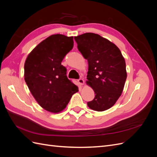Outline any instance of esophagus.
I'll list each match as a JSON object with an SVG mask.
<instances>
[{"label": "esophagus", "instance_id": "1", "mask_svg": "<svg viewBox=\"0 0 157 157\" xmlns=\"http://www.w3.org/2000/svg\"><path fill=\"white\" fill-rule=\"evenodd\" d=\"M78 82L81 85H84V80L82 78H79L78 80Z\"/></svg>", "mask_w": 157, "mask_h": 157}]
</instances>
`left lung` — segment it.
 I'll return each instance as SVG.
<instances>
[{"mask_svg": "<svg viewBox=\"0 0 157 157\" xmlns=\"http://www.w3.org/2000/svg\"><path fill=\"white\" fill-rule=\"evenodd\" d=\"M74 39L78 50L88 60L86 84L96 94L87 105L94 111L107 110L124 89L127 77L124 57L115 44L98 34L86 33Z\"/></svg>", "mask_w": 157, "mask_h": 157, "instance_id": "obj_1", "label": "left lung"}]
</instances>
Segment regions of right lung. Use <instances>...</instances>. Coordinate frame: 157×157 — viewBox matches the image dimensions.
Returning <instances> with one entry per match:
<instances>
[{"instance_id":"1","label":"right lung","mask_w":157,"mask_h":157,"mask_svg":"<svg viewBox=\"0 0 157 157\" xmlns=\"http://www.w3.org/2000/svg\"><path fill=\"white\" fill-rule=\"evenodd\" d=\"M73 44V36L52 35L38 44L25 60V82L37 103L47 111L61 112L78 91L61 65Z\"/></svg>"}]
</instances>
